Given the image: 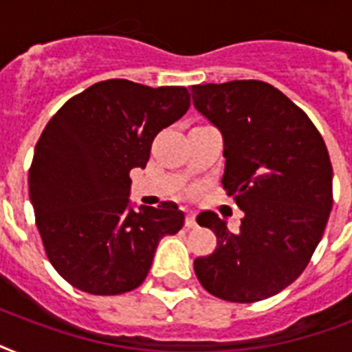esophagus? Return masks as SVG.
Wrapping results in <instances>:
<instances>
[{
    "label": "esophagus",
    "instance_id": "34e87169",
    "mask_svg": "<svg viewBox=\"0 0 352 352\" xmlns=\"http://www.w3.org/2000/svg\"><path fill=\"white\" fill-rule=\"evenodd\" d=\"M197 226V221H195V214L193 212H188L186 214V228H195Z\"/></svg>",
    "mask_w": 352,
    "mask_h": 352
}]
</instances>
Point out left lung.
Listing matches in <instances>:
<instances>
[{
	"mask_svg": "<svg viewBox=\"0 0 352 352\" xmlns=\"http://www.w3.org/2000/svg\"><path fill=\"white\" fill-rule=\"evenodd\" d=\"M193 107L223 135L228 195L243 210L239 232L214 212L197 223L217 248L193 268L221 300L252 303L287 289L311 261L333 208V166L311 118L259 80L192 85Z\"/></svg>",
	"mask_w": 352,
	"mask_h": 352,
	"instance_id": "obj_1",
	"label": "left lung"
}]
</instances>
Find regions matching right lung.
<instances>
[{
	"mask_svg": "<svg viewBox=\"0 0 352 352\" xmlns=\"http://www.w3.org/2000/svg\"><path fill=\"white\" fill-rule=\"evenodd\" d=\"M186 87L106 80L65 102L36 144L29 197L47 257L78 290L137 289L159 241L184 225L175 203L131 206L133 168H146L157 133L188 111Z\"/></svg>",
	"mask_w": 352,
	"mask_h": 352,
	"instance_id": "obj_1",
	"label": "right lung"
}]
</instances>
